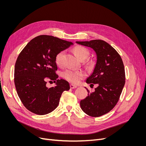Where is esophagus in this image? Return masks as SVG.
<instances>
[{
  "instance_id": "34e87169",
  "label": "esophagus",
  "mask_w": 146,
  "mask_h": 146,
  "mask_svg": "<svg viewBox=\"0 0 146 146\" xmlns=\"http://www.w3.org/2000/svg\"><path fill=\"white\" fill-rule=\"evenodd\" d=\"M70 88H71V89H74L77 88V86H75V85H73V84H71V85H70Z\"/></svg>"
}]
</instances>
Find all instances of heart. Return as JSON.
<instances>
[{
	"mask_svg": "<svg viewBox=\"0 0 146 146\" xmlns=\"http://www.w3.org/2000/svg\"><path fill=\"white\" fill-rule=\"evenodd\" d=\"M73 51L75 55L80 60L86 59L89 54L88 50L82 47V46H76L73 48ZM64 56V51H61L58 52L55 56V63L58 66H61L63 63V57ZM62 76L64 79L73 84L79 83L81 80L86 77V73L81 70H75L73 69L68 68L65 70Z\"/></svg>",
	"mask_w": 146,
	"mask_h": 146,
	"instance_id": "obj_1",
	"label": "heart"
}]
</instances>
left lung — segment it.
Returning a JSON list of instances; mask_svg holds the SVG:
<instances>
[{
    "label": "left lung",
    "instance_id": "1",
    "mask_svg": "<svg viewBox=\"0 0 146 146\" xmlns=\"http://www.w3.org/2000/svg\"><path fill=\"white\" fill-rule=\"evenodd\" d=\"M79 44L93 48L97 61L86 83L90 86L97 84L95 92L88 89V96L80 102L82 111L92 117H101L111 111L117 104L125 82L123 61L111 45L101 40L76 41Z\"/></svg>",
    "mask_w": 146,
    "mask_h": 146
}]
</instances>
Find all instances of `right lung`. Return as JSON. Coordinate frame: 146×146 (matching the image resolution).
<instances>
[{
	"mask_svg": "<svg viewBox=\"0 0 146 146\" xmlns=\"http://www.w3.org/2000/svg\"><path fill=\"white\" fill-rule=\"evenodd\" d=\"M72 44L42 35L31 40L19 53L15 65L14 83L21 101L30 112L40 115L50 113L58 106L63 92L70 89L67 81L58 79L55 56ZM47 78L56 86L48 88Z\"/></svg>",
	"mask_w": 146,
	"mask_h": 146,
	"instance_id": "add662e5",
	"label": "right lung"
}]
</instances>
